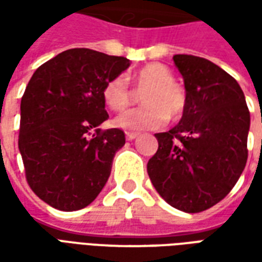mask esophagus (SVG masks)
I'll return each mask as SVG.
<instances>
[{"mask_svg": "<svg viewBox=\"0 0 262 262\" xmlns=\"http://www.w3.org/2000/svg\"><path fill=\"white\" fill-rule=\"evenodd\" d=\"M137 136H139V133H136V132H126V139H127V140H133V139H136Z\"/></svg>", "mask_w": 262, "mask_h": 262, "instance_id": "1", "label": "esophagus"}]
</instances>
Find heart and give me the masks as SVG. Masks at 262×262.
<instances>
[{"instance_id": "b5f03b06", "label": "heart", "mask_w": 262, "mask_h": 262, "mask_svg": "<svg viewBox=\"0 0 262 262\" xmlns=\"http://www.w3.org/2000/svg\"><path fill=\"white\" fill-rule=\"evenodd\" d=\"M135 82L142 92L140 101L144 103L137 109L127 111L115 119V123L129 130L157 129L163 126L170 115L178 119L185 109L187 98L181 86L176 84L174 74L167 66L151 63L137 70ZM105 103L115 112L125 111L133 101L129 82L125 77L118 75L105 84L102 91Z\"/></svg>"}]
</instances>
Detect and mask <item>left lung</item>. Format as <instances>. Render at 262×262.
<instances>
[{
    "mask_svg": "<svg viewBox=\"0 0 262 262\" xmlns=\"http://www.w3.org/2000/svg\"><path fill=\"white\" fill-rule=\"evenodd\" d=\"M187 103L180 123L156 133L159 148L147 163L156 191L172 208L198 213L220 202L247 163L250 112L243 90L212 61L176 54Z\"/></svg>",
    "mask_w": 262,
    "mask_h": 262,
    "instance_id": "1",
    "label": "left lung"
}]
</instances>
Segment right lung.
Instances as JSON below:
<instances>
[{
	"label": "right lung",
	"mask_w": 262,
	"mask_h": 262,
	"mask_svg": "<svg viewBox=\"0 0 262 262\" xmlns=\"http://www.w3.org/2000/svg\"><path fill=\"white\" fill-rule=\"evenodd\" d=\"M129 64L120 56L70 49L33 73L20 101L18 146L26 181L43 202L73 212L105 187L125 133L98 129L109 118L102 91Z\"/></svg>",
	"instance_id": "right-lung-1"
}]
</instances>
